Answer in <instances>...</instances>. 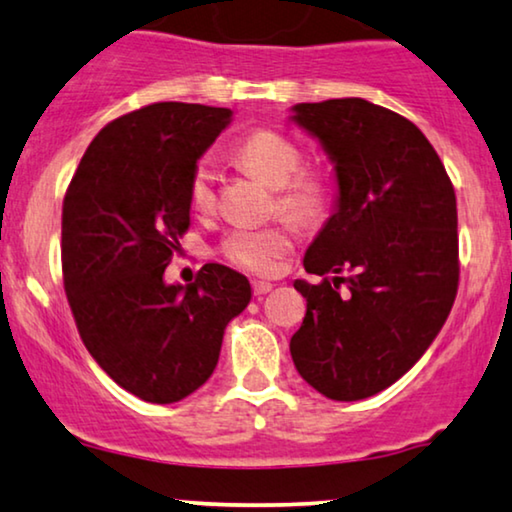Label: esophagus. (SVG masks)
Returning <instances> with one entry per match:
<instances>
[{
	"label": "esophagus",
	"instance_id": "1",
	"mask_svg": "<svg viewBox=\"0 0 512 512\" xmlns=\"http://www.w3.org/2000/svg\"><path fill=\"white\" fill-rule=\"evenodd\" d=\"M251 291H254V296H265V293L272 291V284L270 282H251Z\"/></svg>",
	"mask_w": 512,
	"mask_h": 512
}]
</instances>
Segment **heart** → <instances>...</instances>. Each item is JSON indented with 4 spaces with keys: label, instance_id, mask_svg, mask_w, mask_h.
<instances>
[{
    "label": "heart",
    "instance_id": "heart-1",
    "mask_svg": "<svg viewBox=\"0 0 512 512\" xmlns=\"http://www.w3.org/2000/svg\"><path fill=\"white\" fill-rule=\"evenodd\" d=\"M235 158L275 186L279 214L300 228H312L324 219L331 205V181L321 170L303 167V151L291 137L277 130H254L235 146ZM188 205L207 214L216 205V174L207 158L193 165L188 177ZM219 254L235 268L251 275H272L279 261L293 249V226L277 221L261 228H233L221 237Z\"/></svg>",
    "mask_w": 512,
    "mask_h": 512
}]
</instances>
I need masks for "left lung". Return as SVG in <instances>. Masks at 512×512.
<instances>
[{"label": "left lung", "mask_w": 512, "mask_h": 512, "mask_svg": "<svg viewBox=\"0 0 512 512\" xmlns=\"http://www.w3.org/2000/svg\"><path fill=\"white\" fill-rule=\"evenodd\" d=\"M293 111L335 163L340 195L303 261L321 282L293 284L307 312L291 356L319 394L359 401L408 373L452 310L457 195L429 139L396 111L361 97Z\"/></svg>", "instance_id": "1"}]
</instances>
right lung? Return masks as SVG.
<instances>
[{"label":"right lung","instance_id":"right-lung-1","mask_svg":"<svg viewBox=\"0 0 512 512\" xmlns=\"http://www.w3.org/2000/svg\"><path fill=\"white\" fill-rule=\"evenodd\" d=\"M230 109L156 102L104 125L62 202V282L90 356L125 391L177 403L219 361L251 300L247 277L205 263L188 286L165 268L191 226L188 177Z\"/></svg>","mask_w":512,"mask_h":512}]
</instances>
